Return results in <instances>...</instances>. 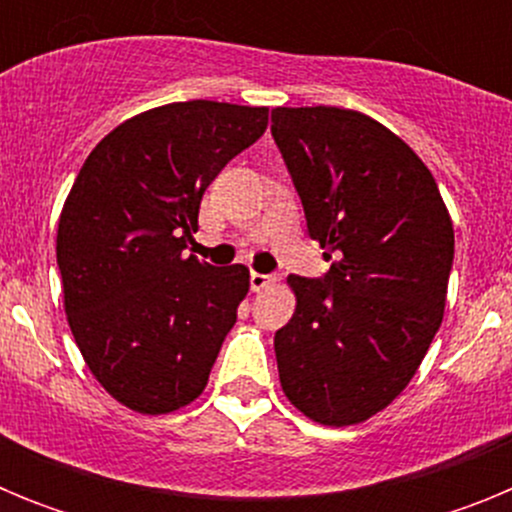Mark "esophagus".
Returning a JSON list of instances; mask_svg holds the SVG:
<instances>
[{
	"instance_id": "34e87169",
	"label": "esophagus",
	"mask_w": 512,
	"mask_h": 512,
	"mask_svg": "<svg viewBox=\"0 0 512 512\" xmlns=\"http://www.w3.org/2000/svg\"><path fill=\"white\" fill-rule=\"evenodd\" d=\"M251 289L253 292H261V289H266L269 284H274V274H259V271H251Z\"/></svg>"
}]
</instances>
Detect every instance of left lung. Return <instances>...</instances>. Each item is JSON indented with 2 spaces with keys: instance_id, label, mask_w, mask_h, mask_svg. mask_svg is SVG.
Returning <instances> with one entry per match:
<instances>
[{
  "instance_id": "left-lung-1",
  "label": "left lung",
  "mask_w": 512,
  "mask_h": 512,
  "mask_svg": "<svg viewBox=\"0 0 512 512\" xmlns=\"http://www.w3.org/2000/svg\"><path fill=\"white\" fill-rule=\"evenodd\" d=\"M271 135L333 261L318 279L289 274L297 307L274 336L279 382L315 423H361L408 387L436 336L454 225L428 166L372 117L277 107Z\"/></svg>"
}]
</instances>
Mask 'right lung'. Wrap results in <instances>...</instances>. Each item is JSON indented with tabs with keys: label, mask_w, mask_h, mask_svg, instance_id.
<instances>
[{
	"label": "right lung",
	"mask_w": 512,
	"mask_h": 512,
	"mask_svg": "<svg viewBox=\"0 0 512 512\" xmlns=\"http://www.w3.org/2000/svg\"><path fill=\"white\" fill-rule=\"evenodd\" d=\"M269 110L174 102L104 135L58 220L63 305L89 372L125 408L164 415L205 390L238 305L243 264L184 248L205 189L264 135Z\"/></svg>",
	"instance_id": "add662e5"
}]
</instances>
